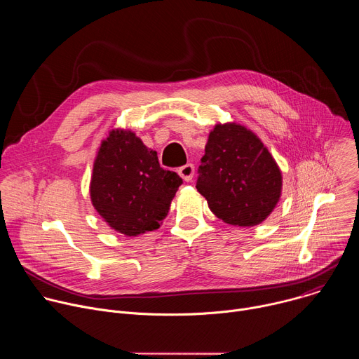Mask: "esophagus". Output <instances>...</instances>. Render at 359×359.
Wrapping results in <instances>:
<instances>
[{
  "mask_svg": "<svg viewBox=\"0 0 359 359\" xmlns=\"http://www.w3.org/2000/svg\"><path fill=\"white\" fill-rule=\"evenodd\" d=\"M177 173L180 175V177L184 180V182H190L193 179V175H194V168L191 163H187L184 166H182Z\"/></svg>",
  "mask_w": 359,
  "mask_h": 359,
  "instance_id": "esophagus-1",
  "label": "esophagus"
}]
</instances>
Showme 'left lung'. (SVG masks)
<instances>
[{
  "label": "left lung",
  "instance_id": "left-lung-1",
  "mask_svg": "<svg viewBox=\"0 0 359 359\" xmlns=\"http://www.w3.org/2000/svg\"><path fill=\"white\" fill-rule=\"evenodd\" d=\"M204 150L196 189L212 213L231 226L263 223L280 201L283 173L262 139L234 121L216 123Z\"/></svg>",
  "mask_w": 359,
  "mask_h": 359
}]
</instances>
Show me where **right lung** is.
Here are the masks:
<instances>
[{"label": "right lung", "mask_w": 359, "mask_h": 359, "mask_svg": "<svg viewBox=\"0 0 359 359\" xmlns=\"http://www.w3.org/2000/svg\"><path fill=\"white\" fill-rule=\"evenodd\" d=\"M183 180L159 165L130 129L115 128L100 142L89 183L97 215L116 233L135 237L158 230Z\"/></svg>", "instance_id": "obj_1"}]
</instances>
